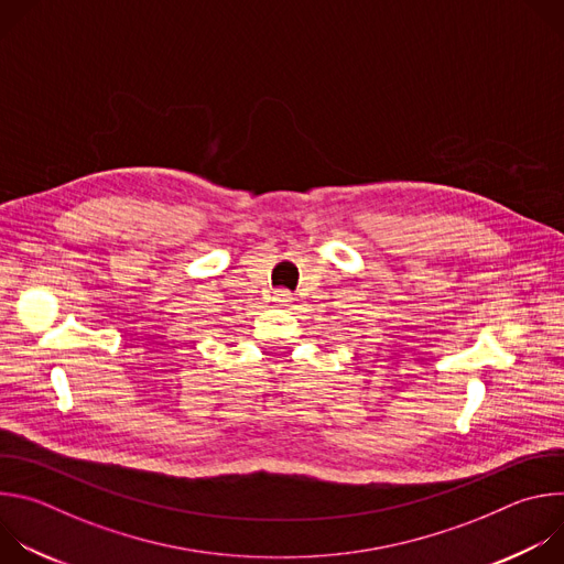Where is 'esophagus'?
Listing matches in <instances>:
<instances>
[{
  "mask_svg": "<svg viewBox=\"0 0 564 564\" xmlns=\"http://www.w3.org/2000/svg\"><path fill=\"white\" fill-rule=\"evenodd\" d=\"M292 296H290V292H285V290H276V301H281V303H285V301H290Z\"/></svg>",
  "mask_w": 564,
  "mask_h": 564,
  "instance_id": "obj_1",
  "label": "esophagus"
}]
</instances>
